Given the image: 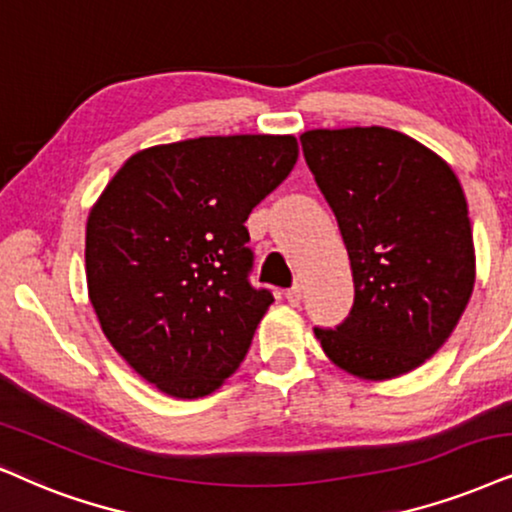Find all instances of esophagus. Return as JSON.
<instances>
[{"label": "esophagus", "mask_w": 512, "mask_h": 512, "mask_svg": "<svg viewBox=\"0 0 512 512\" xmlns=\"http://www.w3.org/2000/svg\"><path fill=\"white\" fill-rule=\"evenodd\" d=\"M286 300H288L290 304H293V307H297V304L302 302V288L297 286V283H295L293 288H288V290H286Z\"/></svg>", "instance_id": "obj_1"}]
</instances>
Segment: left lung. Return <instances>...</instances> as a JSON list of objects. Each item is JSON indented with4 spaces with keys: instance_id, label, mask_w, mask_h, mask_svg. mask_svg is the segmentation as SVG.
I'll list each match as a JSON object with an SVG mask.
<instances>
[{
    "instance_id": "left-lung-1",
    "label": "left lung",
    "mask_w": 512,
    "mask_h": 512,
    "mask_svg": "<svg viewBox=\"0 0 512 512\" xmlns=\"http://www.w3.org/2000/svg\"><path fill=\"white\" fill-rule=\"evenodd\" d=\"M300 141L354 278L352 312L314 328L316 340L357 378L409 373L449 340L475 286L461 181L435 151L387 127L309 129Z\"/></svg>"
}]
</instances>
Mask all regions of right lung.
Here are the masks:
<instances>
[{"instance_id": "1", "label": "right lung", "mask_w": 512, "mask_h": 512, "mask_svg": "<svg viewBox=\"0 0 512 512\" xmlns=\"http://www.w3.org/2000/svg\"><path fill=\"white\" fill-rule=\"evenodd\" d=\"M290 134H234L134 153L87 219L89 300L141 378L198 399L241 366L274 295L252 288L245 219L297 163Z\"/></svg>"}]
</instances>
